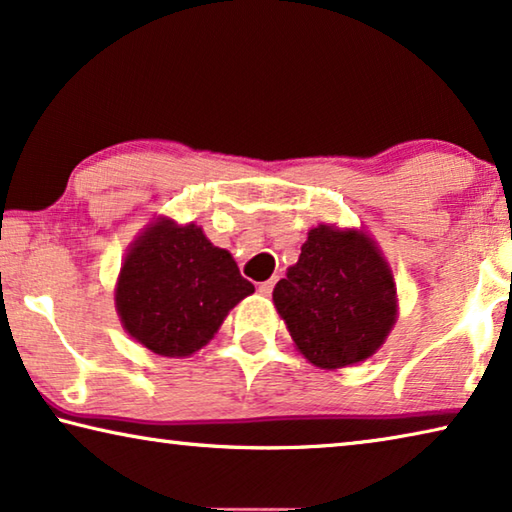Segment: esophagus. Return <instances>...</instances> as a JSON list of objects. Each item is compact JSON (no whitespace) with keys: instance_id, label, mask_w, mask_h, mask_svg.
Instances as JSON below:
<instances>
[{"instance_id":"obj_1","label":"esophagus","mask_w":512,"mask_h":512,"mask_svg":"<svg viewBox=\"0 0 512 512\" xmlns=\"http://www.w3.org/2000/svg\"><path fill=\"white\" fill-rule=\"evenodd\" d=\"M275 278H271V280H266V282H259V294L262 296H271V291H273V287H275Z\"/></svg>"}]
</instances>
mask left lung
<instances>
[{"label": "left lung", "instance_id": "1", "mask_svg": "<svg viewBox=\"0 0 512 512\" xmlns=\"http://www.w3.org/2000/svg\"><path fill=\"white\" fill-rule=\"evenodd\" d=\"M275 310L303 358L319 369L369 360L399 316L396 282L364 230L316 225L273 289Z\"/></svg>", "mask_w": 512, "mask_h": 512}]
</instances>
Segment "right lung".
<instances>
[{
	"label": "right lung",
	"instance_id": "1",
	"mask_svg": "<svg viewBox=\"0 0 512 512\" xmlns=\"http://www.w3.org/2000/svg\"><path fill=\"white\" fill-rule=\"evenodd\" d=\"M255 291L225 248L196 223L159 216L127 248L116 310L127 335L164 358L209 344L225 316Z\"/></svg>",
	"mask_w": 512,
	"mask_h": 512
}]
</instances>
